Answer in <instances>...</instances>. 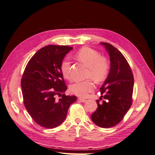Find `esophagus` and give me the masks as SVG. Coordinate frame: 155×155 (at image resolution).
I'll return each mask as SVG.
<instances>
[{"label":"esophagus","mask_w":155,"mask_h":155,"mask_svg":"<svg viewBox=\"0 0 155 155\" xmlns=\"http://www.w3.org/2000/svg\"><path fill=\"white\" fill-rule=\"evenodd\" d=\"M78 100H79V101L82 102V103H84V102H85V101H87L85 99H83V98H81V97H79V98H78Z\"/></svg>","instance_id":"obj_1"}]
</instances>
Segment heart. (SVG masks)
<instances>
[{
    "label": "heart",
    "instance_id": "1",
    "mask_svg": "<svg viewBox=\"0 0 155 155\" xmlns=\"http://www.w3.org/2000/svg\"><path fill=\"white\" fill-rule=\"evenodd\" d=\"M76 58L79 61L88 67L89 71L87 76L88 78H92L97 83L105 80L110 69L109 61L106 56L100 55L98 51L85 46L78 51ZM70 67V63L68 59L63 60L61 64V71L63 76L68 80L71 81L72 77ZM94 83L89 79L73 83L70 85V90L75 95L85 97L94 90Z\"/></svg>",
    "mask_w": 155,
    "mask_h": 155
}]
</instances>
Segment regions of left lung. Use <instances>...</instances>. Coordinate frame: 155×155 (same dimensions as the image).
<instances>
[{
	"instance_id": "8db88e82",
	"label": "left lung",
	"mask_w": 155,
	"mask_h": 155,
	"mask_svg": "<svg viewBox=\"0 0 155 155\" xmlns=\"http://www.w3.org/2000/svg\"><path fill=\"white\" fill-rule=\"evenodd\" d=\"M101 44L109 54L110 68L100 88L102 96L96 101L97 107L91 119L100 127L109 128L123 120L132 105L134 76L127 61L118 49L108 43Z\"/></svg>"
}]
</instances>
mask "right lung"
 Wrapping results in <instances>:
<instances>
[{"label": "right lung", "instance_id": "add662e5", "mask_svg": "<svg viewBox=\"0 0 155 155\" xmlns=\"http://www.w3.org/2000/svg\"><path fill=\"white\" fill-rule=\"evenodd\" d=\"M72 46L48 45L32 56L22 74L21 85L23 102L30 116L43 127L52 129L65 120L76 96L63 94L67 87L61 71V64Z\"/></svg>", "mask_w": 155, "mask_h": 155}]
</instances>
